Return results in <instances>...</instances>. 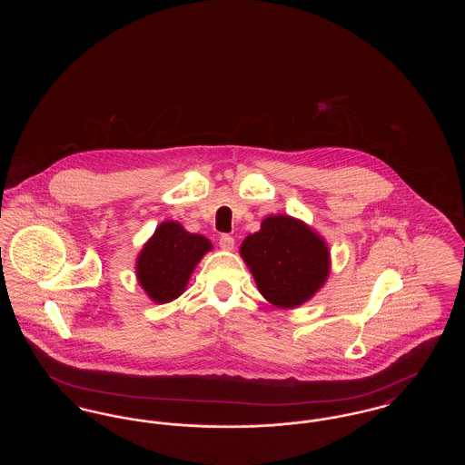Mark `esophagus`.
Here are the masks:
<instances>
[{"label": "esophagus", "instance_id": "esophagus-1", "mask_svg": "<svg viewBox=\"0 0 465 465\" xmlns=\"http://www.w3.org/2000/svg\"><path fill=\"white\" fill-rule=\"evenodd\" d=\"M233 245H235V239H233L232 235H226V233H224V235L220 237V247L224 249V251H232Z\"/></svg>", "mask_w": 465, "mask_h": 465}]
</instances>
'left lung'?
<instances>
[{"mask_svg": "<svg viewBox=\"0 0 465 465\" xmlns=\"http://www.w3.org/2000/svg\"><path fill=\"white\" fill-rule=\"evenodd\" d=\"M245 265L266 300L292 309L310 300L330 273V251L305 223L268 216L241 245Z\"/></svg>", "mask_w": 465, "mask_h": 465, "instance_id": "obj_1", "label": "left lung"}]
</instances>
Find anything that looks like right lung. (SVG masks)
<instances>
[{
	"instance_id": "1",
	"label": "right lung",
	"mask_w": 465,
	"mask_h": 465,
	"mask_svg": "<svg viewBox=\"0 0 465 465\" xmlns=\"http://www.w3.org/2000/svg\"><path fill=\"white\" fill-rule=\"evenodd\" d=\"M211 247L205 237L186 232L179 223H162L137 258L141 288L156 303L173 302L184 291L190 273Z\"/></svg>"
}]
</instances>
